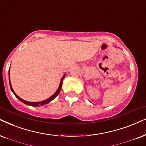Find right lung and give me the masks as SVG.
I'll use <instances>...</instances> for the list:
<instances>
[{
  "label": "right lung",
  "instance_id": "1",
  "mask_svg": "<svg viewBox=\"0 0 146 146\" xmlns=\"http://www.w3.org/2000/svg\"><path fill=\"white\" fill-rule=\"evenodd\" d=\"M66 74H64L63 76H62V77L61 78V79H60V84H59V86H58V90H56V92L53 94L52 96H51L50 97L48 98V99H46L45 100H43V101H41V102H28V101H25L24 100H23L22 98H21L18 96L16 94L15 92H14L12 86H11V81H10V69H9V84H10V87H11V91L13 92V93L14 94L16 98H17L21 102H22L23 103H24V104H27V105H29V106H43V105H45L48 104V103H49L50 102H51L52 100H54L55 98H56L57 96L58 95V94L60 93V90H61V87H62V80H63V79L64 78V77H65Z\"/></svg>",
  "mask_w": 146,
  "mask_h": 146
}]
</instances>
